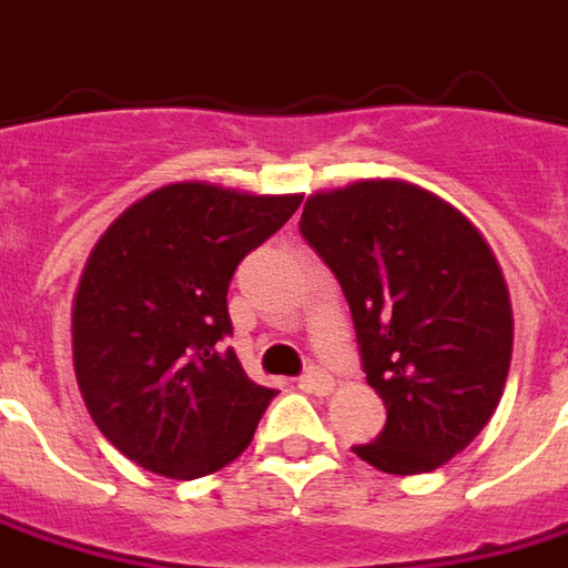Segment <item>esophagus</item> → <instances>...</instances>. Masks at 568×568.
Returning a JSON list of instances; mask_svg holds the SVG:
<instances>
[{
	"instance_id": "obj_1",
	"label": "esophagus",
	"mask_w": 568,
	"mask_h": 568,
	"mask_svg": "<svg viewBox=\"0 0 568 568\" xmlns=\"http://www.w3.org/2000/svg\"><path fill=\"white\" fill-rule=\"evenodd\" d=\"M301 387H304V390H311V394H316V396H325L335 390V378H332L328 372H323V368L311 366L307 372H304V375H301Z\"/></svg>"
}]
</instances>
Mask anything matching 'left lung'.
<instances>
[{"label": "left lung", "instance_id": "8db88e82", "mask_svg": "<svg viewBox=\"0 0 568 568\" xmlns=\"http://www.w3.org/2000/svg\"><path fill=\"white\" fill-rule=\"evenodd\" d=\"M297 227L335 273L387 406L384 430L353 452L399 477L446 464L486 427L510 368V297L486 240L406 181L316 193Z\"/></svg>", "mask_w": 568, "mask_h": 568}]
</instances>
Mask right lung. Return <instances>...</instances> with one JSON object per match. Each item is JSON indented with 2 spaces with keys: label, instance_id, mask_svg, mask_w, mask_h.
Returning <instances> with one entry per match:
<instances>
[{
  "label": "right lung",
  "instance_id": "add662e5",
  "mask_svg": "<svg viewBox=\"0 0 568 568\" xmlns=\"http://www.w3.org/2000/svg\"><path fill=\"white\" fill-rule=\"evenodd\" d=\"M301 196L169 184L94 245L73 304V363L101 434L144 470L215 474L252 443L276 390L245 375L227 288Z\"/></svg>",
  "mask_w": 568,
  "mask_h": 568
}]
</instances>
